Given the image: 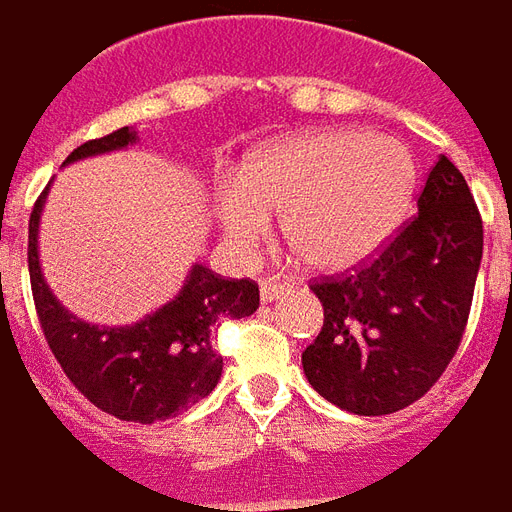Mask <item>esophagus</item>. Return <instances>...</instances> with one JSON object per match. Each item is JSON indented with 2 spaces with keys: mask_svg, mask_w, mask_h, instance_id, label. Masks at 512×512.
Returning <instances> with one entry per match:
<instances>
[{
  "mask_svg": "<svg viewBox=\"0 0 512 512\" xmlns=\"http://www.w3.org/2000/svg\"><path fill=\"white\" fill-rule=\"evenodd\" d=\"M290 282H277V279L266 277L260 282V301L263 304H271V301H277L282 293H288Z\"/></svg>",
  "mask_w": 512,
  "mask_h": 512,
  "instance_id": "34e87169",
  "label": "esophagus"
}]
</instances>
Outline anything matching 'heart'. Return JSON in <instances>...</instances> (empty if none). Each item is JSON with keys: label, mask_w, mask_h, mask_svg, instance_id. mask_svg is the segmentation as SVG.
<instances>
[{"label": "heart", "mask_w": 512, "mask_h": 512, "mask_svg": "<svg viewBox=\"0 0 512 512\" xmlns=\"http://www.w3.org/2000/svg\"><path fill=\"white\" fill-rule=\"evenodd\" d=\"M414 180V161L395 139L312 131L246 158L235 183L219 191L216 213L246 252L268 233V213H282V235L307 266L343 271L395 235Z\"/></svg>", "instance_id": "obj_1"}]
</instances>
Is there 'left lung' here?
Segmentation results:
<instances>
[{"mask_svg":"<svg viewBox=\"0 0 512 512\" xmlns=\"http://www.w3.org/2000/svg\"><path fill=\"white\" fill-rule=\"evenodd\" d=\"M417 208L370 266L310 285L323 304V329L301 354L304 376L359 417L392 414L425 395L469 321L483 219L447 156L430 169Z\"/></svg>","mask_w":512,"mask_h":512,"instance_id":"8db88e82","label":"left lung"}]
</instances>
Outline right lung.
<instances>
[{
  "instance_id": "right-lung-1",
  "label": "right lung",
  "mask_w": 512,
  "mask_h": 512,
  "mask_svg": "<svg viewBox=\"0 0 512 512\" xmlns=\"http://www.w3.org/2000/svg\"><path fill=\"white\" fill-rule=\"evenodd\" d=\"M134 128L84 142L65 164L136 145ZM49 186L29 216V279L40 326L65 376L93 406L126 422H164L213 392L222 356L213 332L222 321L249 318L260 307L252 279H224L194 263L178 296L128 326H98L65 310L40 271L38 230Z\"/></svg>"
}]
</instances>
